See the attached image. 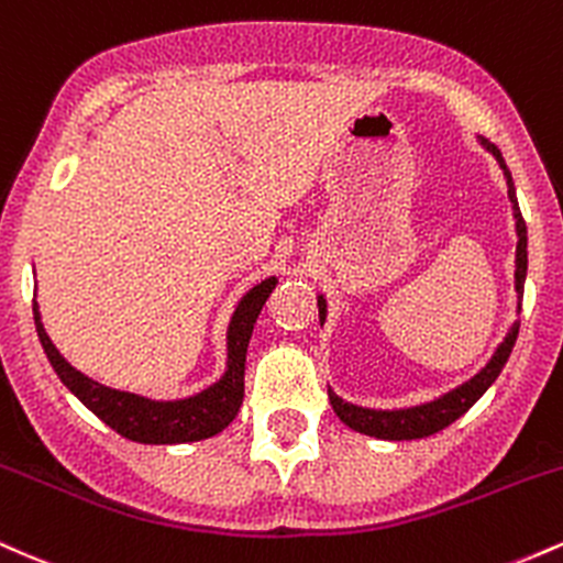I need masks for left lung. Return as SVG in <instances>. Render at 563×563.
<instances>
[{"label": "left lung", "instance_id": "1", "mask_svg": "<svg viewBox=\"0 0 563 563\" xmlns=\"http://www.w3.org/2000/svg\"><path fill=\"white\" fill-rule=\"evenodd\" d=\"M482 145L487 147L489 153L497 158L503 174H506L508 183V198L514 203V219H516V235H519V243H516V294L525 296V277H527V222L521 217L519 200H516V187H514V177H510L506 161H503V153L497 151L493 142L482 140ZM318 309H320V322L325 320V299L318 296ZM516 335H519V320L510 325V331L503 339V344L497 346V352L493 354L487 365L476 373L474 378L466 380L463 386L452 389L444 394V397L434 399V402H426L418 407H405V410H371V407H357L349 405L341 397L328 389V397H331V405L335 410V416L344 421L349 429L360 431V434L376 437V439H389V442H402V439H423L437 434V431L448 429L452 421L463 416L476 399L482 397L489 386L495 384V378L500 376L503 365L508 363L510 349L516 344Z\"/></svg>", "mask_w": 563, "mask_h": 563}]
</instances>
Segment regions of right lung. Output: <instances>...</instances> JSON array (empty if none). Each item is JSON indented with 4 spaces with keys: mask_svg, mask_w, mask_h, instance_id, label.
Wrapping results in <instances>:
<instances>
[{
    "mask_svg": "<svg viewBox=\"0 0 563 563\" xmlns=\"http://www.w3.org/2000/svg\"><path fill=\"white\" fill-rule=\"evenodd\" d=\"M277 277H267L260 286H254L238 303L228 328V371L214 386L203 389L196 397L174 399V402H156V399L140 397L102 386L97 380L87 378L81 371L57 352L47 331L42 325V314L34 301V322L38 341H42L44 354L49 365L60 376L76 397L81 399L89 410L100 418L102 423L111 426L121 437L142 444H179V442H198L209 439L228 429L232 418L238 416L243 405V376H245V352H249L254 322L260 318L264 301L273 294Z\"/></svg>",
    "mask_w": 563,
    "mask_h": 563,
    "instance_id": "1",
    "label": "right lung"
}]
</instances>
